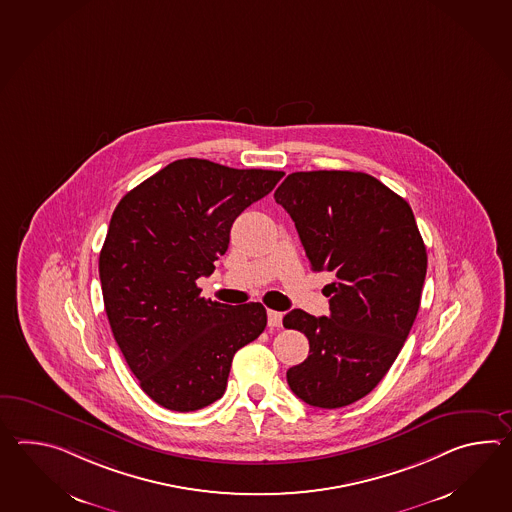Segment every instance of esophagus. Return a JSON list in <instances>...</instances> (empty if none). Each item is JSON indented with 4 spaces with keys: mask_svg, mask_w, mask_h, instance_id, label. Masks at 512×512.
Segmentation results:
<instances>
[{
    "mask_svg": "<svg viewBox=\"0 0 512 512\" xmlns=\"http://www.w3.org/2000/svg\"><path fill=\"white\" fill-rule=\"evenodd\" d=\"M268 325L270 327H281L283 325V314L277 310H268Z\"/></svg>",
    "mask_w": 512,
    "mask_h": 512,
    "instance_id": "esophagus-1",
    "label": "esophagus"
}]
</instances>
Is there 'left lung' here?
<instances>
[{"mask_svg": "<svg viewBox=\"0 0 512 512\" xmlns=\"http://www.w3.org/2000/svg\"><path fill=\"white\" fill-rule=\"evenodd\" d=\"M296 222L314 272H330V316L292 310L310 351L286 371L316 408L349 406L371 393L408 338L421 307L428 255L408 202L365 172H292L273 194Z\"/></svg>", "mask_w": 512, "mask_h": 512, "instance_id": "1", "label": "left lung"}]
</instances>
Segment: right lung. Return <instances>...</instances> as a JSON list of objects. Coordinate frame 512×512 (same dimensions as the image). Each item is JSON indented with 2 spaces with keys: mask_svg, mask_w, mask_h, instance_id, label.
Instances as JSON below:
<instances>
[{
  "mask_svg": "<svg viewBox=\"0 0 512 512\" xmlns=\"http://www.w3.org/2000/svg\"><path fill=\"white\" fill-rule=\"evenodd\" d=\"M283 176L178 159L115 207L99 255L104 308L126 364L159 406L183 413L213 404L235 353L266 327L261 303L205 299L196 279L228 251L235 218Z\"/></svg>",
  "mask_w": 512,
  "mask_h": 512,
  "instance_id": "right-lung-1",
  "label": "right lung"
}]
</instances>
